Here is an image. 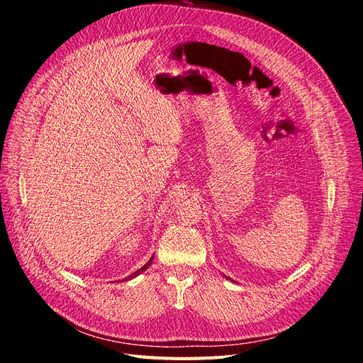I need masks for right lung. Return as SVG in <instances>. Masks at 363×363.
<instances>
[{"label":"right lung","instance_id":"1","mask_svg":"<svg viewBox=\"0 0 363 363\" xmlns=\"http://www.w3.org/2000/svg\"><path fill=\"white\" fill-rule=\"evenodd\" d=\"M152 259H154V255H152V258L142 267V268H140V270H137L135 273H133V274H130V276H128V277H125V279H122V280H128V279H133V277H135V276H138L140 273H142V272H145L146 270V268L150 265V262H152Z\"/></svg>","mask_w":363,"mask_h":363}]
</instances>
